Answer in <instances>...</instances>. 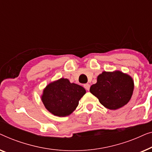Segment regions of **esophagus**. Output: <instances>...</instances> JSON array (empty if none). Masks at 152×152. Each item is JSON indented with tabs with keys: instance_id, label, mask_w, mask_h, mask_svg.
Here are the masks:
<instances>
[{
	"instance_id": "esophagus-1",
	"label": "esophagus",
	"mask_w": 152,
	"mask_h": 152,
	"mask_svg": "<svg viewBox=\"0 0 152 152\" xmlns=\"http://www.w3.org/2000/svg\"><path fill=\"white\" fill-rule=\"evenodd\" d=\"M84 87L85 88V89H86V90H89V88H90V85L89 84H88V83H87V84H85L84 85Z\"/></svg>"
}]
</instances>
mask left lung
I'll return each mask as SVG.
<instances>
[{
	"instance_id": "1",
	"label": "left lung",
	"mask_w": 152,
	"mask_h": 152,
	"mask_svg": "<svg viewBox=\"0 0 152 152\" xmlns=\"http://www.w3.org/2000/svg\"><path fill=\"white\" fill-rule=\"evenodd\" d=\"M134 80L127 74L118 70L102 72L97 82L91 86L90 92L98 98L104 107L116 110L128 103L133 94Z\"/></svg>"
}]
</instances>
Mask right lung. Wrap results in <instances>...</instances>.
Listing matches in <instances>:
<instances>
[{
    "label": "right lung",
    "instance_id": "1",
    "mask_svg": "<svg viewBox=\"0 0 152 152\" xmlns=\"http://www.w3.org/2000/svg\"><path fill=\"white\" fill-rule=\"evenodd\" d=\"M85 93L84 87L61 78L47 85L42 91L41 100L51 114L65 117L76 110L79 100Z\"/></svg>",
    "mask_w": 152,
    "mask_h": 152
}]
</instances>
